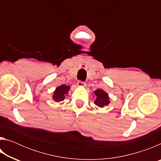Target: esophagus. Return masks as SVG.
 <instances>
[{
	"label": "esophagus",
	"instance_id": "1",
	"mask_svg": "<svg viewBox=\"0 0 161 161\" xmlns=\"http://www.w3.org/2000/svg\"><path fill=\"white\" fill-rule=\"evenodd\" d=\"M77 86H80V87H85L86 86V83L84 82V81H79L77 82Z\"/></svg>",
	"mask_w": 161,
	"mask_h": 161
}]
</instances>
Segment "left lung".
Wrapping results in <instances>:
<instances>
[{
    "label": "left lung",
    "mask_w": 161,
    "mask_h": 161,
    "mask_svg": "<svg viewBox=\"0 0 161 161\" xmlns=\"http://www.w3.org/2000/svg\"><path fill=\"white\" fill-rule=\"evenodd\" d=\"M94 94L95 96L94 103L97 107L100 108L104 107L105 106H108L110 103L109 97L108 94L103 91L102 89H98L96 91L94 92Z\"/></svg>",
    "instance_id": "1"
}]
</instances>
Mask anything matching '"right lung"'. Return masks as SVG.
<instances>
[{
    "mask_svg": "<svg viewBox=\"0 0 161 161\" xmlns=\"http://www.w3.org/2000/svg\"><path fill=\"white\" fill-rule=\"evenodd\" d=\"M70 86H67L66 84H62L58 86L53 92V99L56 102H59L65 99V96L67 95L69 91Z\"/></svg>",
    "mask_w": 161,
    "mask_h": 161,
    "instance_id": "obj_1",
    "label": "right lung"
}]
</instances>
